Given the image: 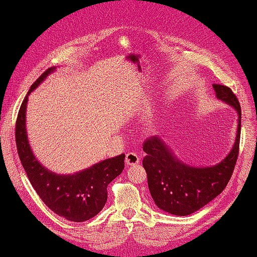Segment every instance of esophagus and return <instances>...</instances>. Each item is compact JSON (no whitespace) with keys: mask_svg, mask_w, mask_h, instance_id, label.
Instances as JSON below:
<instances>
[{"mask_svg":"<svg viewBox=\"0 0 257 257\" xmlns=\"http://www.w3.org/2000/svg\"><path fill=\"white\" fill-rule=\"evenodd\" d=\"M140 158L136 153H128L125 155V165L127 166H135L139 164Z\"/></svg>","mask_w":257,"mask_h":257,"instance_id":"1","label":"esophagus"}]
</instances>
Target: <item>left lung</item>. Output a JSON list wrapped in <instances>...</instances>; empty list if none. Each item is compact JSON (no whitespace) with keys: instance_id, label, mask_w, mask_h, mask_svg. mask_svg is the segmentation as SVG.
Masks as SVG:
<instances>
[{"instance_id":"left-lung-1","label":"left lung","mask_w":257,"mask_h":257,"mask_svg":"<svg viewBox=\"0 0 257 257\" xmlns=\"http://www.w3.org/2000/svg\"><path fill=\"white\" fill-rule=\"evenodd\" d=\"M216 98L237 111V134L232 150L217 165L193 167L176 157L164 140L154 136L144 143L143 166L147 173L148 187L155 204L169 214L186 216L195 213L223 192L237 162L242 110L232 90L213 84Z\"/></svg>"}]
</instances>
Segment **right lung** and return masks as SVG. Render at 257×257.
<instances>
[{
  "mask_svg": "<svg viewBox=\"0 0 257 257\" xmlns=\"http://www.w3.org/2000/svg\"><path fill=\"white\" fill-rule=\"evenodd\" d=\"M54 70L55 68H50L40 75L24 98L15 124V142L20 160L30 183L43 203L65 219L84 222L94 217L103 208L108 197V185L124 168V155L102 160L72 175L52 173L39 163L30 147L25 128L28 97Z\"/></svg>",
  "mask_w": 257,
  "mask_h": 257,
  "instance_id": "obj_1",
  "label": "right lung"
}]
</instances>
